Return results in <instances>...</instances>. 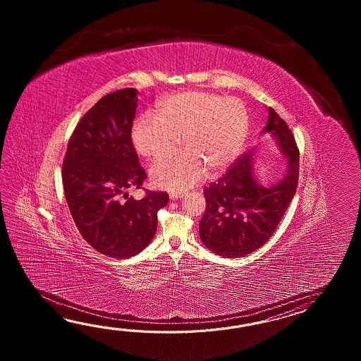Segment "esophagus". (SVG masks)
Masks as SVG:
<instances>
[{
    "label": "esophagus",
    "instance_id": "34e87169",
    "mask_svg": "<svg viewBox=\"0 0 361 361\" xmlns=\"http://www.w3.org/2000/svg\"><path fill=\"white\" fill-rule=\"evenodd\" d=\"M169 196L171 200H177L180 199V197H183V193H180V192H176V193H174V192H171Z\"/></svg>",
    "mask_w": 361,
    "mask_h": 361
}]
</instances>
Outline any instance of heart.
<instances>
[{
    "label": "heart",
    "mask_w": 361,
    "mask_h": 361,
    "mask_svg": "<svg viewBox=\"0 0 361 361\" xmlns=\"http://www.w3.org/2000/svg\"><path fill=\"white\" fill-rule=\"evenodd\" d=\"M250 118L241 100L202 92H180L159 103L157 117L140 116L131 130L139 154L159 160L151 169L154 183L170 191H183L205 176L218 174L233 161L244 146Z\"/></svg>",
    "instance_id": "obj_1"
}]
</instances>
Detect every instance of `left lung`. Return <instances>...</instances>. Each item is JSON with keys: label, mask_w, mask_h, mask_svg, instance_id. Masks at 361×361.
<instances>
[{"label": "left lung", "mask_w": 361, "mask_h": 361, "mask_svg": "<svg viewBox=\"0 0 361 361\" xmlns=\"http://www.w3.org/2000/svg\"><path fill=\"white\" fill-rule=\"evenodd\" d=\"M276 137L288 159V174L263 187L253 174V154L238 156L227 173L204 188L207 209L199 223L200 238L213 253L238 258L259 249L276 231L292 202L300 177V149L288 123L269 108L263 129Z\"/></svg>", "instance_id": "obj_1"}]
</instances>
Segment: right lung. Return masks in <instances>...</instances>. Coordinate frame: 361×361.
I'll return each instance as SVG.
<instances>
[{"instance_id": "1", "label": "right lung", "mask_w": 361, "mask_h": 361, "mask_svg": "<svg viewBox=\"0 0 361 361\" xmlns=\"http://www.w3.org/2000/svg\"><path fill=\"white\" fill-rule=\"evenodd\" d=\"M137 89H121L98 100L77 123L63 161L61 180L69 212L81 236L97 252L123 259L154 238L157 212L166 192L129 197L147 174L131 140Z\"/></svg>"}]
</instances>
